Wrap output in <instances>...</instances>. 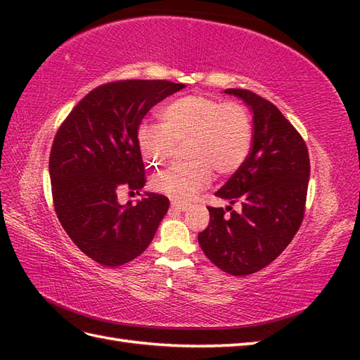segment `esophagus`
Returning a JSON list of instances; mask_svg holds the SVG:
<instances>
[{
  "mask_svg": "<svg viewBox=\"0 0 360 360\" xmlns=\"http://www.w3.org/2000/svg\"><path fill=\"white\" fill-rule=\"evenodd\" d=\"M172 209L176 212H186L187 210V204H182L178 201H172Z\"/></svg>",
  "mask_w": 360,
  "mask_h": 360,
  "instance_id": "obj_1",
  "label": "esophagus"
}]
</instances>
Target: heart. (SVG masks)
<instances>
[{
  "mask_svg": "<svg viewBox=\"0 0 360 360\" xmlns=\"http://www.w3.org/2000/svg\"><path fill=\"white\" fill-rule=\"evenodd\" d=\"M164 124H145L137 131L142 158L151 165L167 162L178 143L186 142V162L158 173L151 187L173 200L187 201L209 186L212 170L232 174L240 170L252 148V122L238 103L207 96H187L160 112Z\"/></svg>",
  "mask_w": 360,
  "mask_h": 360,
  "instance_id": "1",
  "label": "heart"
}]
</instances>
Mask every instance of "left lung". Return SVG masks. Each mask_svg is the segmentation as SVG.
<instances>
[{
    "instance_id": "1",
    "label": "left lung",
    "mask_w": 360,
    "mask_h": 360,
    "mask_svg": "<svg viewBox=\"0 0 360 360\" xmlns=\"http://www.w3.org/2000/svg\"><path fill=\"white\" fill-rule=\"evenodd\" d=\"M252 112L249 158L215 196L240 202L242 212L225 217L207 207L210 221L198 235L205 257L231 275H249L271 264L302 224L309 181V155L302 136L277 106L248 89H226Z\"/></svg>"
}]
</instances>
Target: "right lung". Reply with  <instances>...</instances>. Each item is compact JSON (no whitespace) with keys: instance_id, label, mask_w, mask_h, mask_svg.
<instances>
[{"instance_id":"add662e5","label":"right lung","mask_w":360,"mask_h":360,"mask_svg":"<svg viewBox=\"0 0 360 360\" xmlns=\"http://www.w3.org/2000/svg\"><path fill=\"white\" fill-rule=\"evenodd\" d=\"M182 83L122 80L83 97L56 134L49 158L53 207L83 254L103 266L131 262L150 246L170 201L147 192L136 205L117 192L139 193L145 167L137 128L153 106Z\"/></svg>"}]
</instances>
